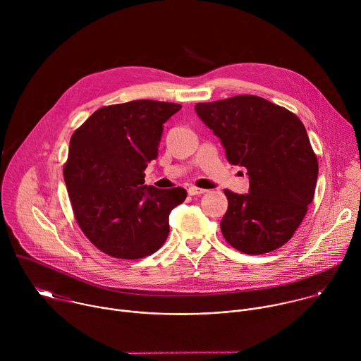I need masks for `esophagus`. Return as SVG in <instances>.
<instances>
[{"label": "esophagus", "instance_id": "obj_1", "mask_svg": "<svg viewBox=\"0 0 361 361\" xmlns=\"http://www.w3.org/2000/svg\"><path fill=\"white\" fill-rule=\"evenodd\" d=\"M204 192H207V190H204V188H198V187H188V194L190 195H201V194H204Z\"/></svg>", "mask_w": 361, "mask_h": 361}]
</instances>
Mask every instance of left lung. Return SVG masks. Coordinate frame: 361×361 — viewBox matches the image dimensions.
Listing matches in <instances>:
<instances>
[{
    "label": "left lung",
    "instance_id": "left-lung-1",
    "mask_svg": "<svg viewBox=\"0 0 361 361\" xmlns=\"http://www.w3.org/2000/svg\"><path fill=\"white\" fill-rule=\"evenodd\" d=\"M195 113L220 138L227 160L247 169L250 190H224L228 209L220 226L245 254L284 245L313 201L319 163L304 124L291 111L257 95L200 102Z\"/></svg>",
    "mask_w": 361,
    "mask_h": 361
}]
</instances>
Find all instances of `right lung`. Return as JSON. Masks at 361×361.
<instances>
[{
  "label": "right lung",
  "mask_w": 361,
  "mask_h": 361,
  "mask_svg": "<svg viewBox=\"0 0 361 361\" xmlns=\"http://www.w3.org/2000/svg\"><path fill=\"white\" fill-rule=\"evenodd\" d=\"M180 104L137 99L97 110L70 140L64 181L87 238L116 259L156 252L170 233L169 216L187 191L144 185L159 156L163 124Z\"/></svg>",
  "instance_id": "1"
}]
</instances>
